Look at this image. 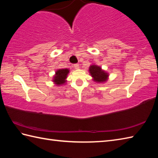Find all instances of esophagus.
Masks as SVG:
<instances>
[{
  "label": "esophagus",
  "mask_w": 158,
  "mask_h": 158,
  "mask_svg": "<svg viewBox=\"0 0 158 158\" xmlns=\"http://www.w3.org/2000/svg\"><path fill=\"white\" fill-rule=\"evenodd\" d=\"M74 67H75V69H79V66L78 64H74Z\"/></svg>",
  "instance_id": "1"
}]
</instances>
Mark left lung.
<instances>
[{
    "instance_id": "8db88e82",
    "label": "left lung",
    "mask_w": 158,
    "mask_h": 158,
    "mask_svg": "<svg viewBox=\"0 0 158 158\" xmlns=\"http://www.w3.org/2000/svg\"><path fill=\"white\" fill-rule=\"evenodd\" d=\"M89 72L95 82L103 83L108 79L109 74L102 70L101 67L96 64H92L89 66Z\"/></svg>"
}]
</instances>
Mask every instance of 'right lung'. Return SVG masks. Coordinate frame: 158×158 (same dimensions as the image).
<instances>
[{
	"label": "right lung",
	"instance_id": "right-lung-1",
	"mask_svg": "<svg viewBox=\"0 0 158 158\" xmlns=\"http://www.w3.org/2000/svg\"><path fill=\"white\" fill-rule=\"evenodd\" d=\"M70 70L64 69H58L56 70L54 77H53V81L57 85H61L64 84L66 81L67 75L69 73Z\"/></svg>",
	"mask_w": 158,
	"mask_h": 158
}]
</instances>
